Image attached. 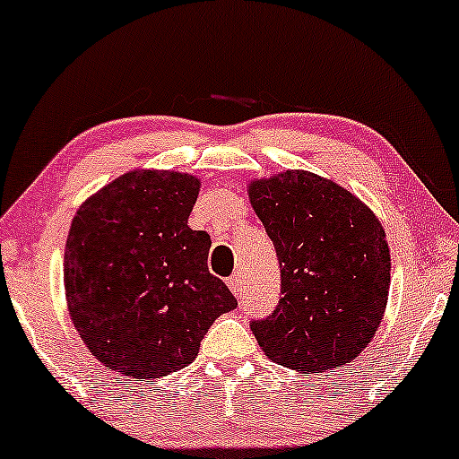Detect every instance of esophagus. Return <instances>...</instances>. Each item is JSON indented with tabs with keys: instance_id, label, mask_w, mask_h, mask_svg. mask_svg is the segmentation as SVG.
Listing matches in <instances>:
<instances>
[{
	"instance_id": "obj_1",
	"label": "esophagus",
	"mask_w": 459,
	"mask_h": 459,
	"mask_svg": "<svg viewBox=\"0 0 459 459\" xmlns=\"http://www.w3.org/2000/svg\"><path fill=\"white\" fill-rule=\"evenodd\" d=\"M229 289H230V292H233L235 297H241V275L239 273H235V275H230L229 278Z\"/></svg>"
}]
</instances>
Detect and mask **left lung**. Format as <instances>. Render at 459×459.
<instances>
[{"label":"left lung","mask_w":459,"mask_h":459,"mask_svg":"<svg viewBox=\"0 0 459 459\" xmlns=\"http://www.w3.org/2000/svg\"><path fill=\"white\" fill-rule=\"evenodd\" d=\"M247 196L282 273L278 307L250 325L258 346L303 374L346 366L366 351L387 307L383 224L352 192L310 170L254 179Z\"/></svg>","instance_id":"obj_1"}]
</instances>
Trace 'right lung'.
<instances>
[{
    "mask_svg": "<svg viewBox=\"0 0 459 459\" xmlns=\"http://www.w3.org/2000/svg\"><path fill=\"white\" fill-rule=\"evenodd\" d=\"M201 179L136 169L79 207L64 252L68 312L98 361L132 378L190 366L207 329L237 307L209 273L212 239L187 226Z\"/></svg>",
    "mask_w": 459,
    "mask_h": 459,
    "instance_id": "right-lung-1",
    "label": "right lung"
}]
</instances>
